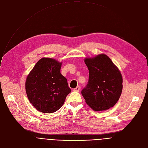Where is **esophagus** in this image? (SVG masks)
<instances>
[{
	"instance_id": "1",
	"label": "esophagus",
	"mask_w": 148,
	"mask_h": 148,
	"mask_svg": "<svg viewBox=\"0 0 148 148\" xmlns=\"http://www.w3.org/2000/svg\"><path fill=\"white\" fill-rule=\"evenodd\" d=\"M79 90H80V87H79V86H77L74 89V91H77V92H78V91H79Z\"/></svg>"
}]
</instances>
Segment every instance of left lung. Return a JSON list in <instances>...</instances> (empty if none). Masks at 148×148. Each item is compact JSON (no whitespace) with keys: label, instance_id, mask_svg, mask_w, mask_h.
Returning <instances> with one entry per match:
<instances>
[{"label":"left lung","instance_id":"left-lung-1","mask_svg":"<svg viewBox=\"0 0 148 148\" xmlns=\"http://www.w3.org/2000/svg\"><path fill=\"white\" fill-rule=\"evenodd\" d=\"M89 70L86 87L81 91L88 106L95 111L107 110L118 102L122 90L121 73L104 54L84 60Z\"/></svg>","mask_w":148,"mask_h":148}]
</instances>
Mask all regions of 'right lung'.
I'll return each instance as SVG.
<instances>
[{"mask_svg":"<svg viewBox=\"0 0 148 148\" xmlns=\"http://www.w3.org/2000/svg\"><path fill=\"white\" fill-rule=\"evenodd\" d=\"M62 62L42 58L27 75L26 91L33 106L43 113H53L64 103L71 92L67 79L60 73Z\"/></svg>","mask_w":148,"mask_h":148,"instance_id":"1","label":"right lung"}]
</instances>
